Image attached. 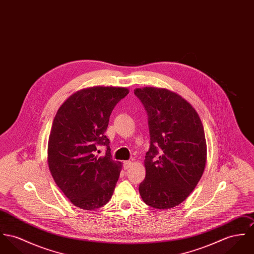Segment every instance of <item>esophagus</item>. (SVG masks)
<instances>
[{
  "label": "esophagus",
  "instance_id": "obj_1",
  "mask_svg": "<svg viewBox=\"0 0 254 254\" xmlns=\"http://www.w3.org/2000/svg\"><path fill=\"white\" fill-rule=\"evenodd\" d=\"M131 165H132V162H131V161H129V160L124 161V168H125V169H128Z\"/></svg>",
  "mask_w": 254,
  "mask_h": 254
}]
</instances>
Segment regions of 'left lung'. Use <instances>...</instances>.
<instances>
[{
    "instance_id": "left-lung-1",
    "label": "left lung",
    "mask_w": 254,
    "mask_h": 254,
    "mask_svg": "<svg viewBox=\"0 0 254 254\" xmlns=\"http://www.w3.org/2000/svg\"><path fill=\"white\" fill-rule=\"evenodd\" d=\"M134 94L148 113L151 138L139 193L150 207L171 209L187 199L203 175L204 127L191 104L174 92L145 87Z\"/></svg>"
}]
</instances>
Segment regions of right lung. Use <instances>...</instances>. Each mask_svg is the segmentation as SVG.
<instances>
[{
  "label": "right lung",
  "instance_id": "obj_1",
  "mask_svg": "<svg viewBox=\"0 0 254 254\" xmlns=\"http://www.w3.org/2000/svg\"><path fill=\"white\" fill-rule=\"evenodd\" d=\"M129 93L122 87H91L71 95L59 108L48 139V166L63 193L76 207L92 211L114 192L122 162L112 159L104 134L118 102ZM98 145L107 147L95 156Z\"/></svg>",
  "mask_w": 254,
  "mask_h": 254
}]
</instances>
